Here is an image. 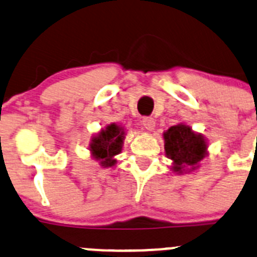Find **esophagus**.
Returning <instances> with one entry per match:
<instances>
[{"label":"esophagus","instance_id":"obj_1","mask_svg":"<svg viewBox=\"0 0 257 257\" xmlns=\"http://www.w3.org/2000/svg\"><path fill=\"white\" fill-rule=\"evenodd\" d=\"M142 125H143L147 131H152V129L154 128V125H156V120H154L152 116H144V118L142 119Z\"/></svg>","mask_w":257,"mask_h":257}]
</instances>
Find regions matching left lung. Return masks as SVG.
<instances>
[{"label":"left lung","mask_w":257,"mask_h":257,"mask_svg":"<svg viewBox=\"0 0 257 257\" xmlns=\"http://www.w3.org/2000/svg\"><path fill=\"white\" fill-rule=\"evenodd\" d=\"M164 141L166 154L174 162V171L179 172L184 168L195 169L207 149L202 136L195 134L189 126L182 124L171 126L164 133Z\"/></svg>","instance_id":"obj_1"}]
</instances>
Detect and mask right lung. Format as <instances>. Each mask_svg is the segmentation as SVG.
Listing matches in <instances>:
<instances>
[{
	"label": "right lung",
	"mask_w": 257,
	"mask_h": 257,
	"mask_svg": "<svg viewBox=\"0 0 257 257\" xmlns=\"http://www.w3.org/2000/svg\"><path fill=\"white\" fill-rule=\"evenodd\" d=\"M124 139V131L115 124L106 126L105 131H101L91 143V152L94 157L99 159L103 167H110L115 164L114 156L120 153L121 144Z\"/></svg>",
	"instance_id": "1"
}]
</instances>
